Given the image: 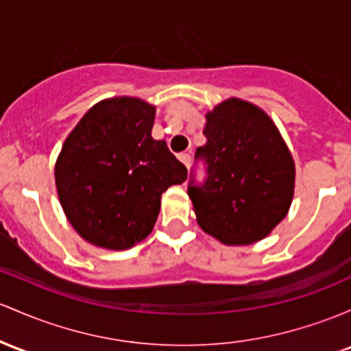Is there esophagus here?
I'll return each mask as SVG.
<instances>
[{"label":"esophagus","instance_id":"esophagus-1","mask_svg":"<svg viewBox=\"0 0 351 351\" xmlns=\"http://www.w3.org/2000/svg\"><path fill=\"white\" fill-rule=\"evenodd\" d=\"M180 158V161H182V163L184 165V167H190V161H191V156L188 155V153H182V155L178 156Z\"/></svg>","mask_w":351,"mask_h":351}]
</instances>
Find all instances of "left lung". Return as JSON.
<instances>
[{"mask_svg": "<svg viewBox=\"0 0 351 351\" xmlns=\"http://www.w3.org/2000/svg\"><path fill=\"white\" fill-rule=\"evenodd\" d=\"M203 186L188 188L199 228L223 245L267 238L288 215L295 161L273 119L253 103L228 98L206 113Z\"/></svg>", "mask_w": 351, "mask_h": 351, "instance_id": "8db88e82", "label": "left lung"}]
</instances>
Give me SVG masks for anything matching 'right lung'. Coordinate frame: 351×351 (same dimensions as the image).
Instances as JSON below:
<instances>
[{
	"instance_id": "right-lung-1",
	"label": "right lung",
	"mask_w": 351,
	"mask_h": 351,
	"mask_svg": "<svg viewBox=\"0 0 351 351\" xmlns=\"http://www.w3.org/2000/svg\"><path fill=\"white\" fill-rule=\"evenodd\" d=\"M156 108L134 96L91 106L61 146L58 198L76 233L105 250H128L152 233L161 195L188 178L167 141L152 136Z\"/></svg>"
}]
</instances>
